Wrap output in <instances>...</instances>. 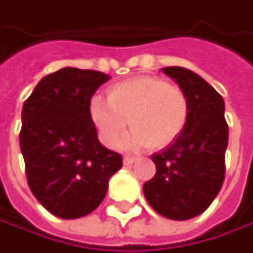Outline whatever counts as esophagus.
<instances>
[{"label": "esophagus", "mask_w": 253, "mask_h": 253, "mask_svg": "<svg viewBox=\"0 0 253 253\" xmlns=\"http://www.w3.org/2000/svg\"><path fill=\"white\" fill-rule=\"evenodd\" d=\"M136 161H138V158H133V156H125V158H124V165H125V166H131V165H133Z\"/></svg>", "instance_id": "esophagus-1"}]
</instances>
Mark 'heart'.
<instances>
[{"instance_id": "1", "label": "heart", "mask_w": 253, "mask_h": 253, "mask_svg": "<svg viewBox=\"0 0 253 253\" xmlns=\"http://www.w3.org/2000/svg\"><path fill=\"white\" fill-rule=\"evenodd\" d=\"M190 105L186 92L158 77H138L112 85L108 101L95 95L90 101V115L107 146L114 148L126 131L124 149H162L173 143L189 121Z\"/></svg>"}]
</instances>
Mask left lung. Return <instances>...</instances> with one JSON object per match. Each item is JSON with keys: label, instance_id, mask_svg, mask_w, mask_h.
<instances>
[{"label": "left lung", "instance_id": "left-lung-1", "mask_svg": "<svg viewBox=\"0 0 253 253\" xmlns=\"http://www.w3.org/2000/svg\"><path fill=\"white\" fill-rule=\"evenodd\" d=\"M189 98L187 125L179 138L152 155L156 174L143 184L152 209L176 221L197 217L217 197L225 176L228 125L222 97L199 74L165 67Z\"/></svg>", "mask_w": 253, "mask_h": 253}]
</instances>
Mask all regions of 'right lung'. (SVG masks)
Instances as JSON below:
<instances>
[{
  "label": "right lung",
  "instance_id": "obj_1",
  "mask_svg": "<svg viewBox=\"0 0 253 253\" xmlns=\"http://www.w3.org/2000/svg\"><path fill=\"white\" fill-rule=\"evenodd\" d=\"M110 76L76 67L47 74L22 108L19 145L28 184L49 212L82 218L97 209L122 156L98 141L90 101Z\"/></svg>",
  "mask_w": 253,
  "mask_h": 253
}]
</instances>
